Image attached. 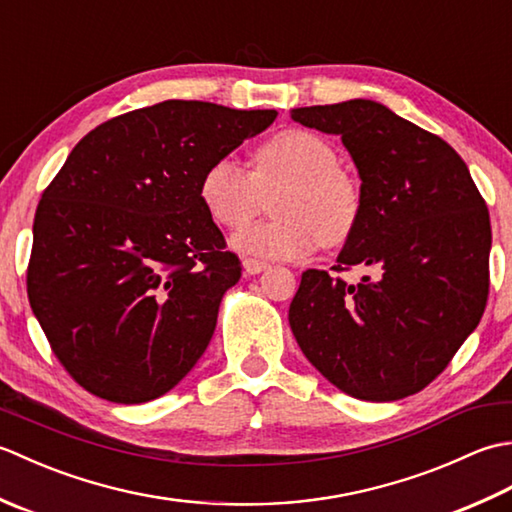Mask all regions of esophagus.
I'll return each mask as SVG.
<instances>
[{
    "label": "esophagus",
    "mask_w": 512,
    "mask_h": 512,
    "mask_svg": "<svg viewBox=\"0 0 512 512\" xmlns=\"http://www.w3.org/2000/svg\"><path fill=\"white\" fill-rule=\"evenodd\" d=\"M268 268H270V266H268L266 262H259V259H246V262H244V273H246L248 277L264 273V270H268Z\"/></svg>",
    "instance_id": "1"
}]
</instances>
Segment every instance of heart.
I'll use <instances>...</instances> for the list:
<instances>
[{"instance_id": "1", "label": "heart", "mask_w": 512, "mask_h": 512, "mask_svg": "<svg viewBox=\"0 0 512 512\" xmlns=\"http://www.w3.org/2000/svg\"><path fill=\"white\" fill-rule=\"evenodd\" d=\"M281 189L270 209L277 217L250 224L231 239L237 253L262 259H301L317 246H341L356 231L363 198L356 180L339 169L328 140L286 129L266 138L253 169L233 156L213 160L200 178V200L217 224L237 228L253 220L264 193Z\"/></svg>"}]
</instances>
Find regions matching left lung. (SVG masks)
<instances>
[{
	"label": "left lung",
	"instance_id": "left-lung-1",
	"mask_svg": "<svg viewBox=\"0 0 512 512\" xmlns=\"http://www.w3.org/2000/svg\"><path fill=\"white\" fill-rule=\"evenodd\" d=\"M292 121L341 136L361 176L363 211L336 266L306 270L288 321L308 361L345 394H418L444 372L488 299L491 220L449 143L389 107L354 99L297 107Z\"/></svg>",
	"mask_w": 512,
	"mask_h": 512
}]
</instances>
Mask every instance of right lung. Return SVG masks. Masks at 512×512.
I'll return each instance as SVG.
<instances>
[{"mask_svg": "<svg viewBox=\"0 0 512 512\" xmlns=\"http://www.w3.org/2000/svg\"><path fill=\"white\" fill-rule=\"evenodd\" d=\"M275 110L162 101L79 140L32 224L30 308L54 356L121 405L176 387L204 354L242 264L200 200L213 160Z\"/></svg>", "mask_w": 512, "mask_h": 512, "instance_id": "right-lung-1", "label": "right lung"}]
</instances>
